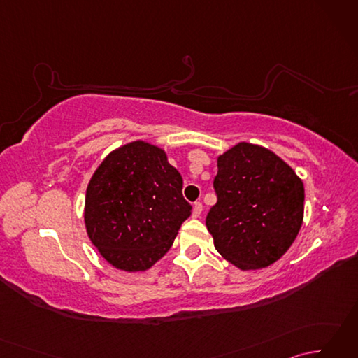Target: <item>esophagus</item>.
<instances>
[{"label": "esophagus", "instance_id": "esophagus-1", "mask_svg": "<svg viewBox=\"0 0 358 358\" xmlns=\"http://www.w3.org/2000/svg\"><path fill=\"white\" fill-rule=\"evenodd\" d=\"M201 212H203V204H201L200 201L194 203V208H192V217H194V218H199V217L201 215Z\"/></svg>", "mask_w": 358, "mask_h": 358}]
</instances>
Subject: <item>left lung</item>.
I'll return each instance as SVG.
<instances>
[{"mask_svg":"<svg viewBox=\"0 0 358 358\" xmlns=\"http://www.w3.org/2000/svg\"><path fill=\"white\" fill-rule=\"evenodd\" d=\"M214 246L241 271L268 268L291 248L305 210L303 181L272 150L241 141L217 158Z\"/></svg>","mask_w":358,"mask_h":358,"instance_id":"left-lung-1","label":"left lung"}]
</instances>
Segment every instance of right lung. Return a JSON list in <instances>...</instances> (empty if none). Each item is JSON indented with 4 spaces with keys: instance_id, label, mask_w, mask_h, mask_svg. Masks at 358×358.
I'll use <instances>...</instances> for the list:
<instances>
[{
    "instance_id": "right-lung-1",
    "label": "right lung",
    "mask_w": 358,
    "mask_h": 358,
    "mask_svg": "<svg viewBox=\"0 0 358 358\" xmlns=\"http://www.w3.org/2000/svg\"><path fill=\"white\" fill-rule=\"evenodd\" d=\"M181 189L183 178L162 148L136 140L112 150L87 185L85 224L90 241L113 268L148 271L171 249L191 215Z\"/></svg>"
}]
</instances>
